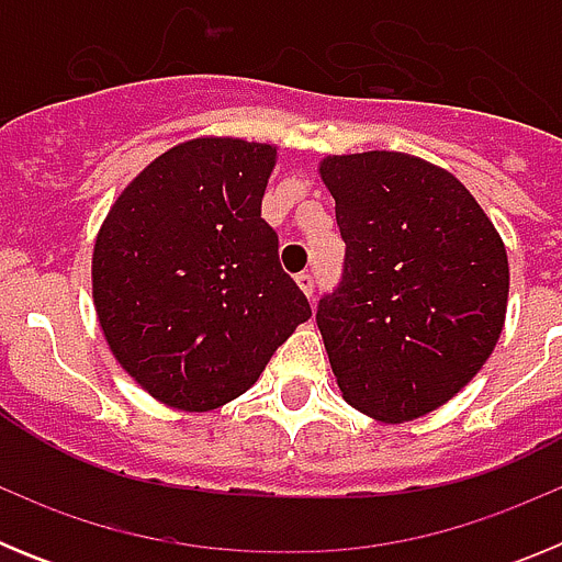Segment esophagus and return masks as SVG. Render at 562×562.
Returning a JSON list of instances; mask_svg holds the SVG:
<instances>
[{
  "mask_svg": "<svg viewBox=\"0 0 562 562\" xmlns=\"http://www.w3.org/2000/svg\"><path fill=\"white\" fill-rule=\"evenodd\" d=\"M295 281H297V286L304 290V295L312 297V292H315V276H312L310 270H304V272H301V276L295 278Z\"/></svg>",
  "mask_w": 562,
  "mask_h": 562,
  "instance_id": "esophagus-1",
  "label": "esophagus"
}]
</instances>
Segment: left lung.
I'll list each match as a JSON object with an SVG mask.
<instances>
[{"instance_id":"1","label":"left lung","mask_w":562,"mask_h":562,"mask_svg":"<svg viewBox=\"0 0 562 562\" xmlns=\"http://www.w3.org/2000/svg\"><path fill=\"white\" fill-rule=\"evenodd\" d=\"M321 180L346 241L317 329L351 408L411 422L453 400L493 355L509 261L453 173L402 151L329 154Z\"/></svg>"}]
</instances>
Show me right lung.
<instances>
[{"instance_id": "add662e5", "label": "right lung", "mask_w": 562, "mask_h": 562, "mask_svg": "<svg viewBox=\"0 0 562 562\" xmlns=\"http://www.w3.org/2000/svg\"><path fill=\"white\" fill-rule=\"evenodd\" d=\"M276 146L196 137L148 162L109 207L92 252L103 337L143 391L205 414L245 394L310 321L261 220Z\"/></svg>"}]
</instances>
